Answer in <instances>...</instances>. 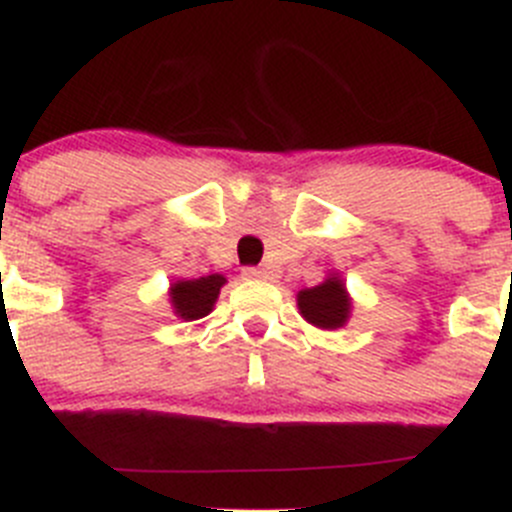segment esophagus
<instances>
[{
  "instance_id": "obj_1",
  "label": "esophagus",
  "mask_w": 512,
  "mask_h": 512,
  "mask_svg": "<svg viewBox=\"0 0 512 512\" xmlns=\"http://www.w3.org/2000/svg\"><path fill=\"white\" fill-rule=\"evenodd\" d=\"M242 278H245V280H265L267 270H262V267H245V270H242Z\"/></svg>"
}]
</instances>
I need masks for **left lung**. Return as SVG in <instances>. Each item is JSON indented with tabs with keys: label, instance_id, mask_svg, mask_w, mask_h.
<instances>
[{
	"label": "left lung",
	"instance_id": "left-lung-1",
	"mask_svg": "<svg viewBox=\"0 0 512 512\" xmlns=\"http://www.w3.org/2000/svg\"><path fill=\"white\" fill-rule=\"evenodd\" d=\"M298 308L305 321L326 331L346 326L351 315V298L346 293V285L338 275H331L315 288H305L298 293Z\"/></svg>",
	"mask_w": 512,
	"mask_h": 512
}]
</instances>
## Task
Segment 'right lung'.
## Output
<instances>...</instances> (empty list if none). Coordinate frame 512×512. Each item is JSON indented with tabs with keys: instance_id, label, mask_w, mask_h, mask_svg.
I'll return each mask as SVG.
<instances>
[{
	"instance_id": "obj_1",
	"label": "right lung",
	"mask_w": 512,
	"mask_h": 512,
	"mask_svg": "<svg viewBox=\"0 0 512 512\" xmlns=\"http://www.w3.org/2000/svg\"><path fill=\"white\" fill-rule=\"evenodd\" d=\"M224 283H227V278L219 272L199 280H176L169 288L171 308L184 321H199V318L212 313Z\"/></svg>"
}]
</instances>
